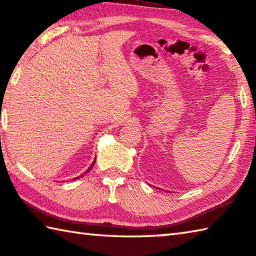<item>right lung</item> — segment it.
<instances>
[{
    "label": "right lung",
    "instance_id": "add662e5",
    "mask_svg": "<svg viewBox=\"0 0 256 256\" xmlns=\"http://www.w3.org/2000/svg\"><path fill=\"white\" fill-rule=\"evenodd\" d=\"M94 162H92V166H90V167H89V170H86V172H89L90 170H92V166H94ZM86 172H84V174H86Z\"/></svg>",
    "mask_w": 256,
    "mask_h": 256
}]
</instances>
